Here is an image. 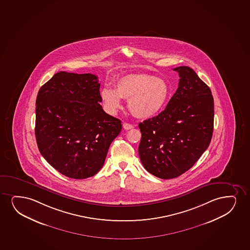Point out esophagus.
Returning a JSON list of instances; mask_svg holds the SVG:
<instances>
[{
  "label": "esophagus",
  "instance_id": "esophagus-1",
  "mask_svg": "<svg viewBox=\"0 0 250 250\" xmlns=\"http://www.w3.org/2000/svg\"><path fill=\"white\" fill-rule=\"evenodd\" d=\"M123 126H124V128L125 130L132 129V128L133 127V126L132 125V124H126V123H124Z\"/></svg>",
  "mask_w": 250,
  "mask_h": 250
}]
</instances>
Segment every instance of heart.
I'll return each instance as SVG.
<instances>
[{
	"mask_svg": "<svg viewBox=\"0 0 250 250\" xmlns=\"http://www.w3.org/2000/svg\"><path fill=\"white\" fill-rule=\"evenodd\" d=\"M169 96L165 79L149 74H132L117 79L115 89L104 87L101 97L107 112L117 113L122 99L128 101V109L134 117L146 119L154 117L164 107Z\"/></svg>",
	"mask_w": 250,
	"mask_h": 250,
	"instance_id": "heart-1",
	"label": "heart"
}]
</instances>
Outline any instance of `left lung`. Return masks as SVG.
Segmentation results:
<instances>
[{
  "label": "left lung",
  "mask_w": 250,
  "mask_h": 250,
  "mask_svg": "<svg viewBox=\"0 0 250 250\" xmlns=\"http://www.w3.org/2000/svg\"><path fill=\"white\" fill-rule=\"evenodd\" d=\"M180 79L167 107L139 124L140 161L161 179L179 177L206 151L214 128V99L208 86L189 66L174 68Z\"/></svg>",
  "instance_id": "8db88e82"
}]
</instances>
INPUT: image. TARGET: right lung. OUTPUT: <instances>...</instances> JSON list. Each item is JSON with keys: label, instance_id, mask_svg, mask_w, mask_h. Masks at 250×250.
I'll return each mask as SVG.
<instances>
[{"label": "right lung", "instance_id": "obj_1", "mask_svg": "<svg viewBox=\"0 0 250 250\" xmlns=\"http://www.w3.org/2000/svg\"><path fill=\"white\" fill-rule=\"evenodd\" d=\"M98 77L59 72L42 86L36 99L39 150L66 177L84 179L101 170L122 123L104 112Z\"/></svg>", "mask_w": 250, "mask_h": 250}]
</instances>
